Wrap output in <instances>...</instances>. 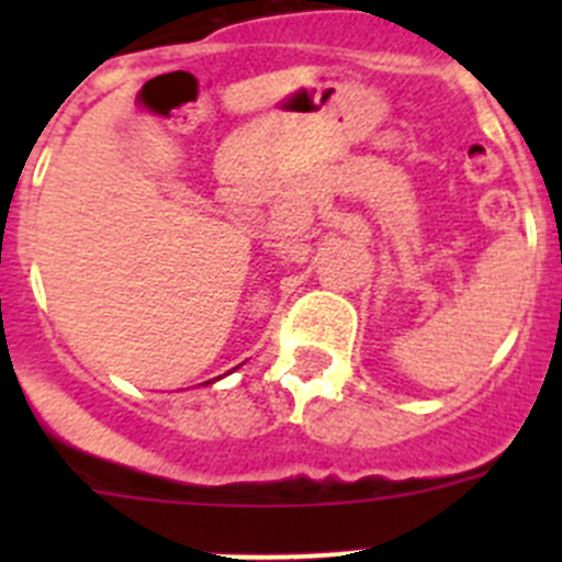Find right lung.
<instances>
[{
  "label": "right lung",
  "mask_w": 562,
  "mask_h": 562,
  "mask_svg": "<svg viewBox=\"0 0 562 562\" xmlns=\"http://www.w3.org/2000/svg\"><path fill=\"white\" fill-rule=\"evenodd\" d=\"M206 383H209V381H206ZM206 383H203V386H206Z\"/></svg>",
  "instance_id": "add662e5"
}]
</instances>
